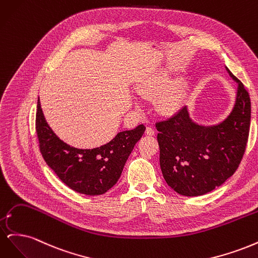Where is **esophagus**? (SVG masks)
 Instances as JSON below:
<instances>
[{"label": "esophagus", "instance_id": "1", "mask_svg": "<svg viewBox=\"0 0 258 258\" xmlns=\"http://www.w3.org/2000/svg\"><path fill=\"white\" fill-rule=\"evenodd\" d=\"M145 134H146L147 136H154V134H155V131H154V129H153L152 127H146V130H145Z\"/></svg>", "mask_w": 258, "mask_h": 258}]
</instances>
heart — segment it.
<instances>
[{
	"label": "heart",
	"mask_w": 258,
	"mask_h": 258,
	"mask_svg": "<svg viewBox=\"0 0 258 258\" xmlns=\"http://www.w3.org/2000/svg\"><path fill=\"white\" fill-rule=\"evenodd\" d=\"M167 82V75L165 73L155 74L148 77L138 89L139 93L143 97L156 95L162 90L163 86ZM184 99V91L182 86L178 83H174L163 90L156 101V108L157 111L166 116L175 114L182 106Z\"/></svg>",
	"instance_id": "heart-1"
}]
</instances>
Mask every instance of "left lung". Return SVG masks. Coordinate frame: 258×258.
Returning <instances> with one entry per match:
<instances>
[{
	"label": "left lung",
	"mask_w": 258,
	"mask_h": 258,
	"mask_svg": "<svg viewBox=\"0 0 258 258\" xmlns=\"http://www.w3.org/2000/svg\"><path fill=\"white\" fill-rule=\"evenodd\" d=\"M226 70L239 85L235 106L224 121L200 126L184 106L173 117L156 123L162 175L183 196H201L221 186L236 172L244 155L251 100L243 84Z\"/></svg>",
	"instance_id": "1"
}]
</instances>
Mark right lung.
<instances>
[{
	"label": "right lung",
	"instance_id": "add662e5",
	"mask_svg": "<svg viewBox=\"0 0 258 258\" xmlns=\"http://www.w3.org/2000/svg\"><path fill=\"white\" fill-rule=\"evenodd\" d=\"M35 129L44 160L70 188L88 196L102 195L117 183L145 126L121 131L106 143L92 150H80L56 136L46 122L40 99L37 101Z\"/></svg>",
	"mask_w": 258,
	"mask_h": 258
}]
</instances>
